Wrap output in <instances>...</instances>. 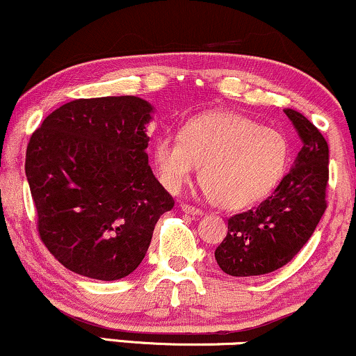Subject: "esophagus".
Listing matches in <instances>:
<instances>
[{
  "instance_id": "obj_1",
  "label": "esophagus",
  "mask_w": 356,
  "mask_h": 356,
  "mask_svg": "<svg viewBox=\"0 0 356 356\" xmlns=\"http://www.w3.org/2000/svg\"><path fill=\"white\" fill-rule=\"evenodd\" d=\"M181 211L186 213V214H193V216H196V214L203 213L200 208H196V206H191V204H186V203L181 204Z\"/></svg>"
}]
</instances>
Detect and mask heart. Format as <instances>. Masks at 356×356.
Listing matches in <instances>:
<instances>
[{"instance_id": "b5f03b06", "label": "heart", "mask_w": 356, "mask_h": 356, "mask_svg": "<svg viewBox=\"0 0 356 356\" xmlns=\"http://www.w3.org/2000/svg\"><path fill=\"white\" fill-rule=\"evenodd\" d=\"M152 155L168 191H181L203 166L201 183L213 203L241 209L279 186L291 163V143L282 131L254 118L209 112L190 118L179 135H160Z\"/></svg>"}]
</instances>
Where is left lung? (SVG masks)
Wrapping results in <instances>:
<instances>
[{
    "label": "left lung",
    "mask_w": 356,
    "mask_h": 356,
    "mask_svg": "<svg viewBox=\"0 0 356 356\" xmlns=\"http://www.w3.org/2000/svg\"><path fill=\"white\" fill-rule=\"evenodd\" d=\"M284 112L304 147L270 196L227 219V234L214 257L221 270L234 277L269 274L291 262L327 209V140L300 112Z\"/></svg>",
    "instance_id": "1"
}]
</instances>
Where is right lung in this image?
Listing matches in <instances>:
<instances>
[{"mask_svg":"<svg viewBox=\"0 0 356 356\" xmlns=\"http://www.w3.org/2000/svg\"><path fill=\"white\" fill-rule=\"evenodd\" d=\"M150 112L134 95L77 99L31 135L24 170L39 238L65 269L124 279L143 261L158 219L175 206L145 152Z\"/></svg>","mask_w":356,"mask_h":356,"instance_id":"right-lung-1","label":"right lung"}]
</instances>
